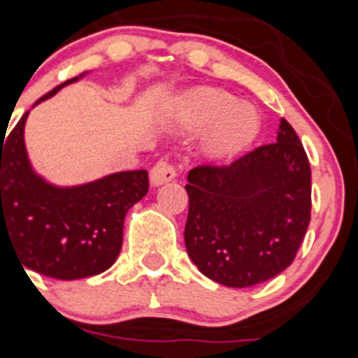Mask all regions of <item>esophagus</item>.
Returning a JSON list of instances; mask_svg holds the SVG:
<instances>
[{"label": "esophagus", "mask_w": 358, "mask_h": 358, "mask_svg": "<svg viewBox=\"0 0 358 358\" xmlns=\"http://www.w3.org/2000/svg\"><path fill=\"white\" fill-rule=\"evenodd\" d=\"M176 178V168L168 160H159L150 171V182L153 187H159L162 183H168Z\"/></svg>", "instance_id": "obj_1"}]
</instances>
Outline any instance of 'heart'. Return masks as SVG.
<instances>
[{"mask_svg": "<svg viewBox=\"0 0 358 358\" xmlns=\"http://www.w3.org/2000/svg\"><path fill=\"white\" fill-rule=\"evenodd\" d=\"M175 122L182 132L202 130L201 152L210 159H228L258 136L256 109L219 90L201 88L175 102Z\"/></svg>", "mask_w": 358, "mask_h": 358, "instance_id": "heart-1", "label": "heart"}]
</instances>
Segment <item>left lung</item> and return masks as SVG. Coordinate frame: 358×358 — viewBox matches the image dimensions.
I'll return each mask as SVG.
<instances>
[{"label": "left lung", "mask_w": 358, "mask_h": 358, "mask_svg": "<svg viewBox=\"0 0 358 358\" xmlns=\"http://www.w3.org/2000/svg\"><path fill=\"white\" fill-rule=\"evenodd\" d=\"M187 255L229 288L259 285L293 263L310 220V166L293 127L228 166L187 175Z\"/></svg>", "instance_id": "1"}]
</instances>
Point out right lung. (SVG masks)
Segmentation results:
<instances>
[{
	"label": "right lung",
	"mask_w": 358,
	"mask_h": 358,
	"mask_svg": "<svg viewBox=\"0 0 358 358\" xmlns=\"http://www.w3.org/2000/svg\"><path fill=\"white\" fill-rule=\"evenodd\" d=\"M79 78L56 86L35 106ZM28 115L6 138L0 134V247L10 243L21 266L52 279L102 273L122 250L127 212L148 192V171L113 173L73 187L52 185L33 171L28 159Z\"/></svg>",
	"instance_id": "right-lung-1"
}]
</instances>
